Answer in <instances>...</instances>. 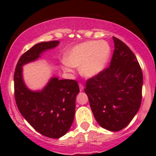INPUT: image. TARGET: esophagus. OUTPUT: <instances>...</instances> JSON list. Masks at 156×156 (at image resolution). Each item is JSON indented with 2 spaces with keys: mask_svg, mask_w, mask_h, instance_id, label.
<instances>
[{
  "mask_svg": "<svg viewBox=\"0 0 156 156\" xmlns=\"http://www.w3.org/2000/svg\"><path fill=\"white\" fill-rule=\"evenodd\" d=\"M79 88H80V91H83L84 90V86L82 85L81 84H79Z\"/></svg>",
  "mask_w": 156,
  "mask_h": 156,
  "instance_id": "34e87169",
  "label": "esophagus"
}]
</instances>
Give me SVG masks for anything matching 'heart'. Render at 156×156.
<instances>
[{
  "label": "heart",
  "instance_id": "heart-1",
  "mask_svg": "<svg viewBox=\"0 0 156 156\" xmlns=\"http://www.w3.org/2000/svg\"><path fill=\"white\" fill-rule=\"evenodd\" d=\"M111 56V47L106 41H89L71 48L65 56L62 69L73 72L72 67H79L81 75L94 78L101 73Z\"/></svg>",
  "mask_w": 156,
  "mask_h": 156
}]
</instances>
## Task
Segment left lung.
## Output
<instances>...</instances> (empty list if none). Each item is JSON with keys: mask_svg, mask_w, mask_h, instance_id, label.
Listing matches in <instances>:
<instances>
[{"mask_svg": "<svg viewBox=\"0 0 156 156\" xmlns=\"http://www.w3.org/2000/svg\"><path fill=\"white\" fill-rule=\"evenodd\" d=\"M111 63L97 76L88 79L84 89L99 125L110 131L122 130L140 107L143 73L134 53L113 37Z\"/></svg>", "mask_w": 156, "mask_h": 156, "instance_id": "8db88e82", "label": "left lung"}]
</instances>
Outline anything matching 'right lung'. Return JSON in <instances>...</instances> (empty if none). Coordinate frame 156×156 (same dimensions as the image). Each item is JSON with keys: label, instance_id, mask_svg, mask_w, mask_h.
Returning <instances> with one entry per match:
<instances>
[{"label": "right lung", "instance_id": "1", "mask_svg": "<svg viewBox=\"0 0 156 156\" xmlns=\"http://www.w3.org/2000/svg\"><path fill=\"white\" fill-rule=\"evenodd\" d=\"M59 44V41H52L34 45L22 55L14 72L15 99L20 113L41 134L53 139L64 136L72 126L79 93L78 82L52 77L43 89L32 90L23 79V66Z\"/></svg>", "mask_w": 156, "mask_h": 156}]
</instances>
